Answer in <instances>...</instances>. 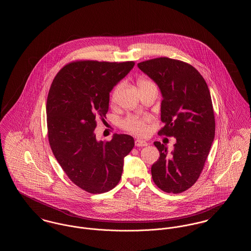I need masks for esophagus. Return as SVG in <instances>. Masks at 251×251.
I'll return each instance as SVG.
<instances>
[{
    "instance_id": "34e87169",
    "label": "esophagus",
    "mask_w": 251,
    "mask_h": 251,
    "mask_svg": "<svg viewBox=\"0 0 251 251\" xmlns=\"http://www.w3.org/2000/svg\"><path fill=\"white\" fill-rule=\"evenodd\" d=\"M134 145H135L136 147H145V146L148 145V143H147L146 141H144V140H141V139H136V140L134 141Z\"/></svg>"
}]
</instances>
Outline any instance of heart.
<instances>
[{
    "label": "heart",
    "instance_id": "obj_1",
    "mask_svg": "<svg viewBox=\"0 0 251 251\" xmlns=\"http://www.w3.org/2000/svg\"><path fill=\"white\" fill-rule=\"evenodd\" d=\"M153 84L151 81L149 80H140L138 82V86L142 87L146 85H151ZM120 89H121V84H117L110 95V100L112 103H116L118 97L120 94ZM150 120V118L147 116H136V115H129L128 117H126L124 120H121L120 125L121 127L126 130V131H130L133 134L136 135H143L145 132L147 131V124Z\"/></svg>",
    "mask_w": 251,
    "mask_h": 251
}]
</instances>
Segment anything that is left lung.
Wrapping results in <instances>:
<instances>
[{
	"instance_id": "1",
	"label": "left lung",
	"mask_w": 251,
	"mask_h": 251,
	"mask_svg": "<svg viewBox=\"0 0 251 251\" xmlns=\"http://www.w3.org/2000/svg\"><path fill=\"white\" fill-rule=\"evenodd\" d=\"M137 66L163 96L161 120L165 126L158 134L177 140L170 153L165 145L154 142L160 157L151 167L152 179L161 190L179 194L200 178L215 138L210 90L201 74L185 62L159 57Z\"/></svg>"
}]
</instances>
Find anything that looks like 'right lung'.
<instances>
[{
	"label": "right lung",
	"instance_id": "1",
	"mask_svg": "<svg viewBox=\"0 0 251 251\" xmlns=\"http://www.w3.org/2000/svg\"><path fill=\"white\" fill-rule=\"evenodd\" d=\"M133 66V61H75L60 70L49 90L50 149L72 182L88 193L101 194L117 186L124 157L134 146L128 134L115 133L103 142L94 132L97 120H104L107 114L111 90Z\"/></svg>",
	"mask_w": 251,
	"mask_h": 251
}]
</instances>
